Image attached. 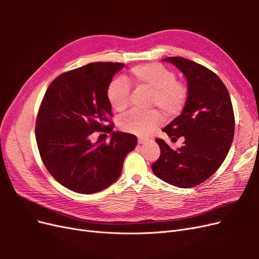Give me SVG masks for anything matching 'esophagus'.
<instances>
[{
    "mask_svg": "<svg viewBox=\"0 0 259 259\" xmlns=\"http://www.w3.org/2000/svg\"><path fill=\"white\" fill-rule=\"evenodd\" d=\"M147 143H149V139H144V138H139L138 139V144L139 145H145Z\"/></svg>",
    "mask_w": 259,
    "mask_h": 259,
    "instance_id": "esophagus-1",
    "label": "esophagus"
}]
</instances>
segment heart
<instances>
[{
  "label": "heart",
  "instance_id": "obj_1",
  "mask_svg": "<svg viewBox=\"0 0 259 259\" xmlns=\"http://www.w3.org/2000/svg\"><path fill=\"white\" fill-rule=\"evenodd\" d=\"M131 79L136 85L151 90L149 106L158 107L166 116H175L183 111L187 103L188 90L176 81L173 71L161 64L151 62L133 67ZM131 88L123 79H114L107 88V99L115 111H124L130 104ZM161 115L156 110L132 111L122 116L119 127L140 137H146L159 126Z\"/></svg>",
  "mask_w": 259,
  "mask_h": 259
}]
</instances>
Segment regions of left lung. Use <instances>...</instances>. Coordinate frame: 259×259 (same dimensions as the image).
<instances>
[{
    "label": "left lung",
    "instance_id": "1",
    "mask_svg": "<svg viewBox=\"0 0 259 259\" xmlns=\"http://www.w3.org/2000/svg\"><path fill=\"white\" fill-rule=\"evenodd\" d=\"M182 71L188 85V98L182 114L163 132L171 142L184 137V145L173 150L156 138L161 154L151 167L156 177L179 188H192L204 182L222 165L234 135V114L223 81L206 67L183 57L163 59Z\"/></svg>",
    "mask_w": 259,
    "mask_h": 259
}]
</instances>
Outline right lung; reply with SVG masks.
<instances>
[{"label":"right lung","instance_id":"obj_1","mask_svg":"<svg viewBox=\"0 0 259 259\" xmlns=\"http://www.w3.org/2000/svg\"><path fill=\"white\" fill-rule=\"evenodd\" d=\"M123 67L92 62L58 75L45 93L35 123L38 152L50 174L69 190L106 189L119 178L125 156L137 145L135 135L111 132L107 88ZM94 131L111 132V142L93 144Z\"/></svg>","mask_w":259,"mask_h":259}]
</instances>
